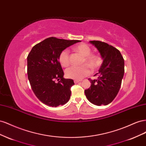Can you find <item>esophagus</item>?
I'll use <instances>...</instances> for the list:
<instances>
[{"instance_id": "1", "label": "esophagus", "mask_w": 146, "mask_h": 146, "mask_svg": "<svg viewBox=\"0 0 146 146\" xmlns=\"http://www.w3.org/2000/svg\"><path fill=\"white\" fill-rule=\"evenodd\" d=\"M80 82H81V80H74V83H77Z\"/></svg>"}]
</instances>
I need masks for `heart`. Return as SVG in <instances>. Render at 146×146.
<instances>
[{"mask_svg":"<svg viewBox=\"0 0 146 146\" xmlns=\"http://www.w3.org/2000/svg\"><path fill=\"white\" fill-rule=\"evenodd\" d=\"M75 51L78 52L84 56L83 63H87L92 68H96L100 65L101 60L100 57L96 54H91V48L85 44H80L74 48ZM59 62L63 67H67L69 64V50L64 49L60 52L58 57ZM91 73V70L87 64L81 66H72L66 70L65 74L68 78L79 80L88 76Z\"/></svg>","mask_w":146,"mask_h":146,"instance_id":"1","label":"heart"}]
</instances>
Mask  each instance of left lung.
<instances>
[{
  "label": "left lung",
  "instance_id": "obj_1",
  "mask_svg": "<svg viewBox=\"0 0 146 146\" xmlns=\"http://www.w3.org/2000/svg\"><path fill=\"white\" fill-rule=\"evenodd\" d=\"M90 42L98 50L103 60L97 80H91V86L85 90L88 100L100 106L110 104L120 90L124 74V60L117 48L99 41Z\"/></svg>",
  "mask_w": 146,
  "mask_h": 146
}]
</instances>
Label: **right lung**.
Here are the masks:
<instances>
[{"label":"right lung","mask_w":146,"mask_h":146,"mask_svg":"<svg viewBox=\"0 0 146 146\" xmlns=\"http://www.w3.org/2000/svg\"><path fill=\"white\" fill-rule=\"evenodd\" d=\"M78 42L48 38L33 46L28 55L29 80L35 96L45 105L56 107L69 101L74 82L63 77L58 57L61 51ZM56 80L60 81L55 83Z\"/></svg>","instance_id":"obj_1"}]
</instances>
